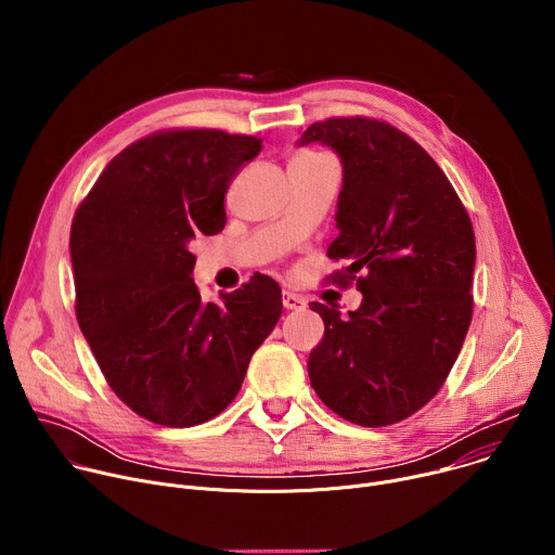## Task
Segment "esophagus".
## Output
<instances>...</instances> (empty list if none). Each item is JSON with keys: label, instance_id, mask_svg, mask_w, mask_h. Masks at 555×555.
<instances>
[{"label": "esophagus", "instance_id": "esophagus-1", "mask_svg": "<svg viewBox=\"0 0 555 555\" xmlns=\"http://www.w3.org/2000/svg\"><path fill=\"white\" fill-rule=\"evenodd\" d=\"M283 307L285 309H302L305 307V298L294 294V292H283Z\"/></svg>", "mask_w": 555, "mask_h": 555}]
</instances>
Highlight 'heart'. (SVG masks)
Listing matches in <instances>:
<instances>
[{
	"mask_svg": "<svg viewBox=\"0 0 555 555\" xmlns=\"http://www.w3.org/2000/svg\"><path fill=\"white\" fill-rule=\"evenodd\" d=\"M315 155H323V153H313V151H302L298 157H315Z\"/></svg>",
	"mask_w": 555,
	"mask_h": 555,
	"instance_id": "obj_1",
	"label": "heart"
}]
</instances>
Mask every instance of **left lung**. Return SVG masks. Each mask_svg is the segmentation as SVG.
Segmentation results:
<instances>
[{"instance_id": "1", "label": "left lung", "mask_w": 555, "mask_h": 555, "mask_svg": "<svg viewBox=\"0 0 555 555\" xmlns=\"http://www.w3.org/2000/svg\"><path fill=\"white\" fill-rule=\"evenodd\" d=\"M307 142L332 146L345 173L340 234L327 257L347 268L327 279L356 283L364 296L349 319L309 302L325 323L309 379L343 420L398 424L435 398L465 340L477 259L472 221L439 165L398 127L327 118L307 127Z\"/></svg>"}]
</instances>
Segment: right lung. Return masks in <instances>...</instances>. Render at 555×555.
Returning <instances> with one entry per match:
<instances>
[{"instance_id": "right-lung-1", "label": "right lung", "mask_w": 555, "mask_h": 555, "mask_svg": "<svg viewBox=\"0 0 555 555\" xmlns=\"http://www.w3.org/2000/svg\"><path fill=\"white\" fill-rule=\"evenodd\" d=\"M259 151V138L221 129L155 131L122 149L74 212L78 327L118 400L153 424L217 417L281 319L270 276L221 302H204L191 279V242L223 230L225 191Z\"/></svg>"}]
</instances>
